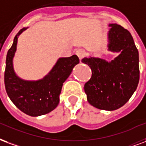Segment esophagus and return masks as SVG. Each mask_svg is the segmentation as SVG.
Instances as JSON below:
<instances>
[{
	"instance_id": "1",
	"label": "esophagus",
	"mask_w": 146,
	"mask_h": 146,
	"mask_svg": "<svg viewBox=\"0 0 146 146\" xmlns=\"http://www.w3.org/2000/svg\"><path fill=\"white\" fill-rule=\"evenodd\" d=\"M76 54L78 56L79 59L82 60L84 57V56H85V51H84L83 50H78L76 51Z\"/></svg>"
}]
</instances>
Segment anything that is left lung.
<instances>
[{
    "label": "left lung",
    "mask_w": 146,
    "mask_h": 146,
    "mask_svg": "<svg viewBox=\"0 0 146 146\" xmlns=\"http://www.w3.org/2000/svg\"><path fill=\"white\" fill-rule=\"evenodd\" d=\"M110 50L121 52L110 62L100 58H83L92 76L84 86L87 100L93 107L106 110L120 108L129 100L139 82V51L130 32L110 24Z\"/></svg>",
    "instance_id": "left-lung-1"
}]
</instances>
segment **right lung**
<instances>
[{
  "label": "right lung",
  "instance_id": "obj_1",
  "mask_svg": "<svg viewBox=\"0 0 146 146\" xmlns=\"http://www.w3.org/2000/svg\"><path fill=\"white\" fill-rule=\"evenodd\" d=\"M25 28L16 34L13 44L7 51L5 72V85L7 96L21 111L33 117L43 115L54 110L59 104L63 83L79 63L77 55L60 58L48 75L36 82H28L16 76L12 59L16 50L18 36Z\"/></svg>",
  "mask_w": 146,
  "mask_h": 146
}]
</instances>
